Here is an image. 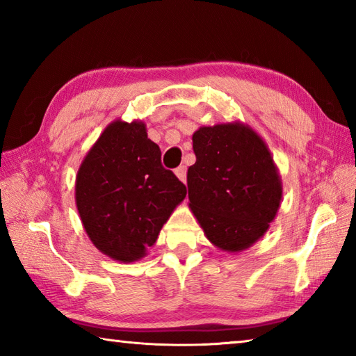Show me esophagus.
<instances>
[{
	"label": "esophagus",
	"instance_id": "1",
	"mask_svg": "<svg viewBox=\"0 0 356 356\" xmlns=\"http://www.w3.org/2000/svg\"><path fill=\"white\" fill-rule=\"evenodd\" d=\"M174 172H176V176L182 180V182H186V166H184V165L179 166V168H176V171Z\"/></svg>",
	"mask_w": 356,
	"mask_h": 356
}]
</instances>
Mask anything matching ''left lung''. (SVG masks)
Listing matches in <instances>:
<instances>
[{
    "label": "left lung",
    "instance_id": "1",
    "mask_svg": "<svg viewBox=\"0 0 356 356\" xmlns=\"http://www.w3.org/2000/svg\"><path fill=\"white\" fill-rule=\"evenodd\" d=\"M188 168L190 208L207 238L228 252L252 246L282 202V179L266 143L240 122L200 127Z\"/></svg>",
    "mask_w": 356,
    "mask_h": 356
}]
</instances>
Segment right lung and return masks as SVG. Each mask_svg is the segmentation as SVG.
<instances>
[{
    "label": "right lung",
    "instance_id": "add662e5",
    "mask_svg": "<svg viewBox=\"0 0 356 356\" xmlns=\"http://www.w3.org/2000/svg\"><path fill=\"white\" fill-rule=\"evenodd\" d=\"M78 213L93 245L130 263L153 246L186 186L165 170L143 122L115 120L82 161L74 186Z\"/></svg>",
    "mask_w": 356,
    "mask_h": 356
}]
</instances>
